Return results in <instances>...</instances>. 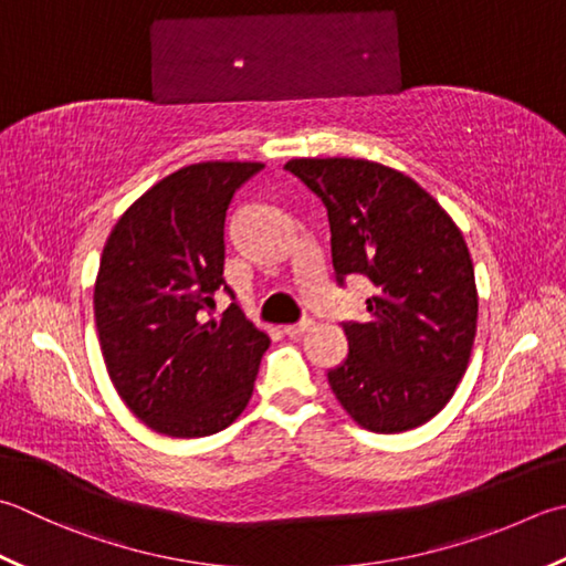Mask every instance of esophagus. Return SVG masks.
Returning <instances> with one entry per match:
<instances>
[{"label":"esophagus","mask_w":566,"mask_h":566,"mask_svg":"<svg viewBox=\"0 0 566 566\" xmlns=\"http://www.w3.org/2000/svg\"><path fill=\"white\" fill-rule=\"evenodd\" d=\"M316 324L312 318H302L298 321V324H290V326H284V334L290 336V338H302L304 334H308V331H312Z\"/></svg>","instance_id":"1"}]
</instances>
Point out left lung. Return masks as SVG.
<instances>
[{"label": "left lung", "mask_w": 566, "mask_h": 566, "mask_svg": "<svg viewBox=\"0 0 566 566\" xmlns=\"http://www.w3.org/2000/svg\"><path fill=\"white\" fill-rule=\"evenodd\" d=\"M326 206L336 282L375 284L368 318L346 321L348 356L328 385L356 422L397 434L444 409L467 373L479 318L461 230L409 176L365 159L284 166Z\"/></svg>", "instance_id": "left-lung-1"}]
</instances>
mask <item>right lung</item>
Masks as SVG:
<instances>
[{
    "instance_id": "obj_1",
    "label": "right lung",
    "mask_w": 566,
    "mask_h": 566,
    "mask_svg": "<svg viewBox=\"0 0 566 566\" xmlns=\"http://www.w3.org/2000/svg\"><path fill=\"white\" fill-rule=\"evenodd\" d=\"M260 161H203L154 184L107 238L95 282V324L109 380L144 424L166 437H208L252 397L270 338L232 302L203 321L223 280L226 216Z\"/></svg>"
}]
</instances>
